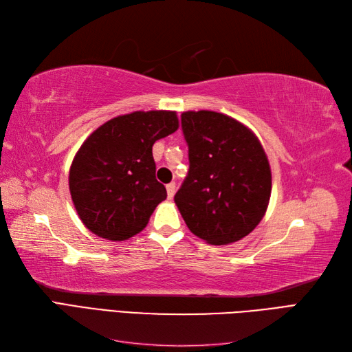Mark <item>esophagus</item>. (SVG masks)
<instances>
[{
	"mask_svg": "<svg viewBox=\"0 0 352 352\" xmlns=\"http://www.w3.org/2000/svg\"><path fill=\"white\" fill-rule=\"evenodd\" d=\"M166 189H167V197H168L170 199H172L173 195H175V192H176V184H175V182L168 184V185L166 186Z\"/></svg>",
	"mask_w": 352,
	"mask_h": 352,
	"instance_id": "obj_1",
	"label": "esophagus"
}]
</instances>
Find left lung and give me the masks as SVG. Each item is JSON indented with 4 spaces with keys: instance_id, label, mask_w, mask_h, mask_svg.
Wrapping results in <instances>:
<instances>
[{
    "instance_id": "obj_1",
    "label": "left lung",
    "mask_w": 352,
    "mask_h": 352,
    "mask_svg": "<svg viewBox=\"0 0 352 352\" xmlns=\"http://www.w3.org/2000/svg\"><path fill=\"white\" fill-rule=\"evenodd\" d=\"M189 170L175 202L189 230L212 245L236 242L261 221L269 206L267 155L247 126L201 110L180 116Z\"/></svg>"
}]
</instances>
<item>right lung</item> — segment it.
I'll use <instances>...</instances> for the list:
<instances>
[{"mask_svg":"<svg viewBox=\"0 0 352 352\" xmlns=\"http://www.w3.org/2000/svg\"><path fill=\"white\" fill-rule=\"evenodd\" d=\"M177 127L175 111H135L104 123L82 144L69 188L80 220L95 235L123 241L146 226L167 198L155 179L153 145Z\"/></svg>","mask_w":352,"mask_h":352,"instance_id":"add662e5","label":"right lung"}]
</instances>
